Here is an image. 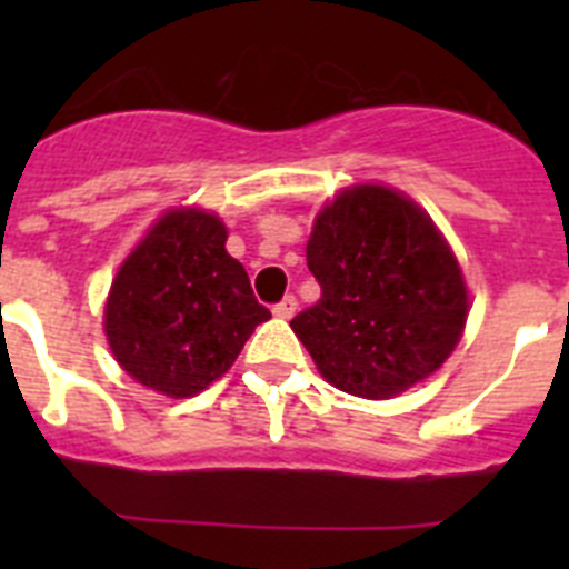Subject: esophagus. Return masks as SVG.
Segmentation results:
<instances>
[{
  "mask_svg": "<svg viewBox=\"0 0 569 569\" xmlns=\"http://www.w3.org/2000/svg\"><path fill=\"white\" fill-rule=\"evenodd\" d=\"M296 308H299V301H296V296H284V299L279 301L273 308V313L279 316V319H293Z\"/></svg>",
  "mask_w": 569,
  "mask_h": 569,
  "instance_id": "obj_1",
  "label": "esophagus"
}]
</instances>
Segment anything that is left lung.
<instances>
[{
	"mask_svg": "<svg viewBox=\"0 0 569 569\" xmlns=\"http://www.w3.org/2000/svg\"><path fill=\"white\" fill-rule=\"evenodd\" d=\"M308 268L321 288L290 328L345 393L393 399L436 373L465 330V276L416 202L356 184L316 216Z\"/></svg>",
	"mask_w": 569,
	"mask_h": 569,
	"instance_id": "left-lung-1",
	"label": "left lung"
}]
</instances>
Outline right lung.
I'll return each mask as SVG.
<instances>
[{
    "instance_id": "1",
    "label": "right lung",
    "mask_w": 569,
    "mask_h": 569,
    "mask_svg": "<svg viewBox=\"0 0 569 569\" xmlns=\"http://www.w3.org/2000/svg\"><path fill=\"white\" fill-rule=\"evenodd\" d=\"M228 228L199 208L164 213L116 273L104 333L139 385L170 399L202 393L224 376L256 325L270 319L239 261Z\"/></svg>"
}]
</instances>
